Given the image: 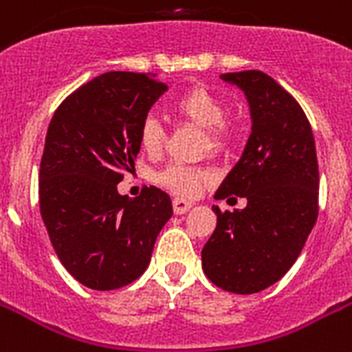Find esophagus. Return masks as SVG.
<instances>
[{
	"label": "esophagus",
	"instance_id": "obj_1",
	"mask_svg": "<svg viewBox=\"0 0 352 352\" xmlns=\"http://www.w3.org/2000/svg\"><path fill=\"white\" fill-rule=\"evenodd\" d=\"M191 206H193V202L186 201V199H179V197H175V199H173V211H175L177 215H184L186 211L190 210Z\"/></svg>",
	"mask_w": 352,
	"mask_h": 352
}]
</instances>
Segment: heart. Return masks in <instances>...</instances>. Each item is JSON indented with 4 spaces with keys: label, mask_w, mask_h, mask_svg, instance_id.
<instances>
[{
    "label": "heart",
    "mask_w": 352,
    "mask_h": 352,
    "mask_svg": "<svg viewBox=\"0 0 352 352\" xmlns=\"http://www.w3.org/2000/svg\"><path fill=\"white\" fill-rule=\"evenodd\" d=\"M171 108L177 116L204 128V148L222 153L235 141L233 122L224 119L226 107L213 92L204 87H191L173 99ZM139 144L146 153H157L164 144V128L155 116H146L139 126ZM155 181L171 193L181 197H195L202 186L211 181L208 170L184 164H170L155 175Z\"/></svg>",
    "instance_id": "b5f03b06"
}]
</instances>
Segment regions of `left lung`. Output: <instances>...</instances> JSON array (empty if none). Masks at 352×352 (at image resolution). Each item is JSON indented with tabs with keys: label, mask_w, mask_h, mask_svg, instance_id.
<instances>
[{
	"label": "left lung",
	"mask_w": 352,
	"mask_h": 352,
	"mask_svg": "<svg viewBox=\"0 0 352 352\" xmlns=\"http://www.w3.org/2000/svg\"><path fill=\"white\" fill-rule=\"evenodd\" d=\"M245 94L251 135L215 199L244 197V210L213 206L217 228L202 248L206 276L251 295L278 282L298 258L318 217V161L304 110L260 70L222 74Z\"/></svg>",
	"instance_id": "obj_1"
}]
</instances>
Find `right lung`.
I'll return each mask as SVG.
<instances>
[{"label": "right lung", "instance_id": "right-lung-1", "mask_svg": "<svg viewBox=\"0 0 352 352\" xmlns=\"http://www.w3.org/2000/svg\"><path fill=\"white\" fill-rule=\"evenodd\" d=\"M155 76L107 72L72 92L48 124L39 210L61 264L96 291L119 289L146 271L170 195L155 186L135 199L117 184L133 168L139 126L166 92Z\"/></svg>", "mask_w": 352, "mask_h": 352}]
</instances>
